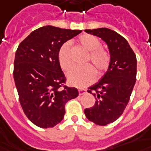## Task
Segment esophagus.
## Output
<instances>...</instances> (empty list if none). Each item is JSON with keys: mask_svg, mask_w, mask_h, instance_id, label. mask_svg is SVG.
<instances>
[{"mask_svg": "<svg viewBox=\"0 0 151 151\" xmlns=\"http://www.w3.org/2000/svg\"><path fill=\"white\" fill-rule=\"evenodd\" d=\"M78 92L79 95H82V94H84L86 92V89H78Z\"/></svg>", "mask_w": 151, "mask_h": 151, "instance_id": "1", "label": "esophagus"}]
</instances>
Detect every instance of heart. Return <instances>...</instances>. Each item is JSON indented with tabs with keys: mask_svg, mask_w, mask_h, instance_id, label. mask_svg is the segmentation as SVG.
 <instances>
[{
	"mask_svg": "<svg viewBox=\"0 0 151 151\" xmlns=\"http://www.w3.org/2000/svg\"><path fill=\"white\" fill-rule=\"evenodd\" d=\"M78 43L89 53L87 62L91 61L98 73L105 72L110 63V53L101 46L100 40L91 34L81 35L78 40ZM58 61L61 69L65 71L70 70L72 65L70 58V45L66 42L62 45L58 51ZM95 78V70L91 65H86L82 68H74L70 71L67 79L70 84L75 86H85L91 83Z\"/></svg>",
	"mask_w": 151,
	"mask_h": 151,
	"instance_id": "b5f03b06",
	"label": "heart"
}]
</instances>
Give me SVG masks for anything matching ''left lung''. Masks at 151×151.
<instances>
[{"label": "left lung", "mask_w": 151, "mask_h": 151, "mask_svg": "<svg viewBox=\"0 0 151 151\" xmlns=\"http://www.w3.org/2000/svg\"><path fill=\"white\" fill-rule=\"evenodd\" d=\"M85 31L101 38L110 51L108 70L100 81L87 90L94 96L95 104L84 110L90 122L106 126L116 121L129 102L136 81L137 59L127 40L115 31L107 28Z\"/></svg>", "instance_id": "1"}]
</instances>
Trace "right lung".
I'll return each mask as SVG.
<instances>
[{
    "label": "right lung",
    "instance_id": "add662e5",
    "mask_svg": "<svg viewBox=\"0 0 151 151\" xmlns=\"http://www.w3.org/2000/svg\"><path fill=\"white\" fill-rule=\"evenodd\" d=\"M81 32L43 26L33 31L17 50L13 78L19 101L24 114L41 128L61 122L66 102L78 96L76 88L65 86L66 78L58 56L62 45Z\"/></svg>",
    "mask_w": 151,
    "mask_h": 151
}]
</instances>
